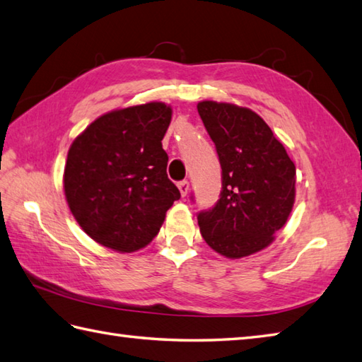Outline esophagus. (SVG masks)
I'll return each instance as SVG.
<instances>
[{
    "instance_id": "34e87169",
    "label": "esophagus",
    "mask_w": 362,
    "mask_h": 362,
    "mask_svg": "<svg viewBox=\"0 0 362 362\" xmlns=\"http://www.w3.org/2000/svg\"><path fill=\"white\" fill-rule=\"evenodd\" d=\"M178 189H180V192H181V195L182 197H186L187 195V192H189V181H180L178 182Z\"/></svg>"
}]
</instances>
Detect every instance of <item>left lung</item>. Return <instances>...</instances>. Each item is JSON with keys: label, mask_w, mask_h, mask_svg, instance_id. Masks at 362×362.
<instances>
[{"label": "left lung", "mask_w": 362, "mask_h": 362, "mask_svg": "<svg viewBox=\"0 0 362 362\" xmlns=\"http://www.w3.org/2000/svg\"><path fill=\"white\" fill-rule=\"evenodd\" d=\"M197 109L222 167L220 200L198 214L203 239L230 259L261 252L292 212L295 164L252 109L209 100Z\"/></svg>", "instance_id": "1"}]
</instances>
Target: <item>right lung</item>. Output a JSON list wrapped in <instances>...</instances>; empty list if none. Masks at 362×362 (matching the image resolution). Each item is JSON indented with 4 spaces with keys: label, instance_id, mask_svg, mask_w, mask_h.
<instances>
[{
    "label": "right lung",
    "instance_id": "1",
    "mask_svg": "<svg viewBox=\"0 0 362 362\" xmlns=\"http://www.w3.org/2000/svg\"><path fill=\"white\" fill-rule=\"evenodd\" d=\"M172 107L165 103L115 109L73 140L64 170L69 208L90 238L120 253L156 238L180 200L162 148Z\"/></svg>",
    "mask_w": 362,
    "mask_h": 362
}]
</instances>
